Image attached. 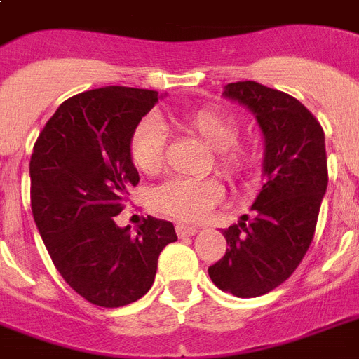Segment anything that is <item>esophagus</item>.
Returning <instances> with one entry per match:
<instances>
[{"label": "esophagus", "instance_id": "1", "mask_svg": "<svg viewBox=\"0 0 359 359\" xmlns=\"http://www.w3.org/2000/svg\"><path fill=\"white\" fill-rule=\"evenodd\" d=\"M177 235L180 236V238H184V236H194L197 233V227H194V225H186V224H177Z\"/></svg>", "mask_w": 359, "mask_h": 359}]
</instances>
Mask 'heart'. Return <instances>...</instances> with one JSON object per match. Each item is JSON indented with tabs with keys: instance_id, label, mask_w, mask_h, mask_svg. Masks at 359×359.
I'll use <instances>...</instances> for the list:
<instances>
[{
	"instance_id": "b5f03b06",
	"label": "heart",
	"mask_w": 359,
	"mask_h": 359,
	"mask_svg": "<svg viewBox=\"0 0 359 359\" xmlns=\"http://www.w3.org/2000/svg\"><path fill=\"white\" fill-rule=\"evenodd\" d=\"M180 124L190 134L212 149L216 156V168L227 179H238L248 173L253 163V156L245 147L236 143L238 126L229 115L216 109H197L180 117ZM130 158L141 173L154 175L160 171L165 151V134L162 124L154 119H143L137 123L128 143ZM224 190L212 179H175L165 180L152 191V205L163 214L175 216L186 222L201 219L216 203L222 199Z\"/></svg>"
}]
</instances>
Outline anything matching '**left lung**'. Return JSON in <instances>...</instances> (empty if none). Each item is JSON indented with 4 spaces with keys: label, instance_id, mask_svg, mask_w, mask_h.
Returning <instances> with one entry per match:
<instances>
[{
    "label": "left lung",
    "instance_id": "left-lung-1",
    "mask_svg": "<svg viewBox=\"0 0 359 359\" xmlns=\"http://www.w3.org/2000/svg\"><path fill=\"white\" fill-rule=\"evenodd\" d=\"M222 95L255 115L266 182L251 218L224 231L229 250L208 276L224 292L255 298L290 278L309 250L328 186L324 132L304 104L257 81L227 83Z\"/></svg>",
    "mask_w": 359,
    "mask_h": 359
}]
</instances>
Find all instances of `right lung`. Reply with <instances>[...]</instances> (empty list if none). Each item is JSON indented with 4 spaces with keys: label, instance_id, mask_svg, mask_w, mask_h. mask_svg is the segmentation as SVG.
Wrapping results in <instances>:
<instances>
[{
    "label": "right lung",
    "instance_id": "right-lung-1",
    "mask_svg": "<svg viewBox=\"0 0 359 359\" xmlns=\"http://www.w3.org/2000/svg\"><path fill=\"white\" fill-rule=\"evenodd\" d=\"M156 91L109 86L65 100L39 135L29 162L31 210L53 264L87 302L121 307L154 283L171 222L149 218L130 233L115 216L140 175L128 143Z\"/></svg>",
    "mask_w": 359,
    "mask_h": 359
}]
</instances>
